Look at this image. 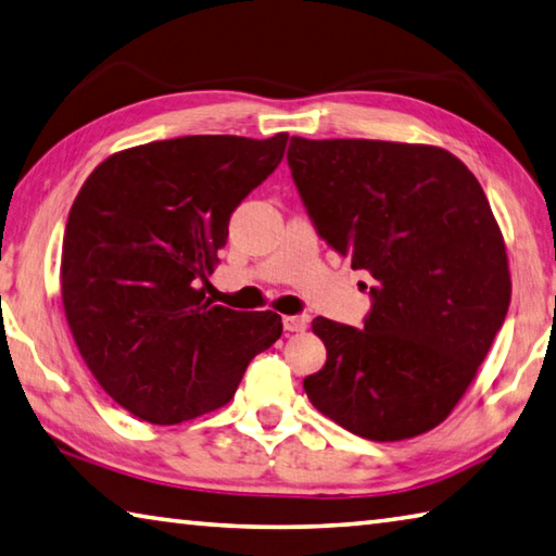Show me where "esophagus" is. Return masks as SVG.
Masks as SVG:
<instances>
[{
	"mask_svg": "<svg viewBox=\"0 0 556 556\" xmlns=\"http://www.w3.org/2000/svg\"><path fill=\"white\" fill-rule=\"evenodd\" d=\"M283 327H286V332H305L307 319L303 315H288V317H283Z\"/></svg>",
	"mask_w": 556,
	"mask_h": 556,
	"instance_id": "34e87169",
	"label": "esophagus"
}]
</instances>
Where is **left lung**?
Listing matches in <instances>:
<instances>
[{"mask_svg": "<svg viewBox=\"0 0 556 556\" xmlns=\"http://www.w3.org/2000/svg\"><path fill=\"white\" fill-rule=\"evenodd\" d=\"M288 165L315 229L371 276L364 327L317 317L327 364L303 386L374 442L440 425L510 305L503 233L473 173L437 146L293 136Z\"/></svg>", "mask_w": 556, "mask_h": 556, "instance_id": "left-lung-1", "label": "left lung"}]
</instances>
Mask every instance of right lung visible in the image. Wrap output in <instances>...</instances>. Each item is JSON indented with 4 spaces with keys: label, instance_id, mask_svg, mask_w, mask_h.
Instances as JSON below:
<instances>
[{
    "label": "right lung",
    "instance_id": "right-lung-1",
    "mask_svg": "<svg viewBox=\"0 0 556 556\" xmlns=\"http://www.w3.org/2000/svg\"><path fill=\"white\" fill-rule=\"evenodd\" d=\"M288 134L180 136L110 155L71 207L61 290L77 349L104 393L153 425L231 401L280 315L204 298L229 217L283 161Z\"/></svg>",
    "mask_w": 556,
    "mask_h": 556
}]
</instances>
